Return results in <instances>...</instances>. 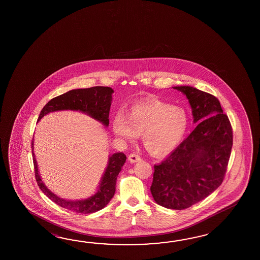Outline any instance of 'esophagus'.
<instances>
[{"instance_id": "obj_1", "label": "esophagus", "mask_w": 260, "mask_h": 260, "mask_svg": "<svg viewBox=\"0 0 260 260\" xmlns=\"http://www.w3.org/2000/svg\"><path fill=\"white\" fill-rule=\"evenodd\" d=\"M128 160L131 162H138L139 160H141V157L137 153H131L128 156Z\"/></svg>"}]
</instances>
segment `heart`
<instances>
[{
    "instance_id": "heart-1",
    "label": "heart",
    "mask_w": 260,
    "mask_h": 260,
    "mask_svg": "<svg viewBox=\"0 0 260 260\" xmlns=\"http://www.w3.org/2000/svg\"><path fill=\"white\" fill-rule=\"evenodd\" d=\"M188 127L185 111L158 100L132 106L127 116L118 112L112 120L117 137L134 141L142 135L144 146L151 154L165 155L181 141Z\"/></svg>"
}]
</instances>
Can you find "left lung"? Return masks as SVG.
Here are the masks:
<instances>
[{"instance_id":"left-lung-1","label":"left lung","mask_w":260,"mask_h":260,"mask_svg":"<svg viewBox=\"0 0 260 260\" xmlns=\"http://www.w3.org/2000/svg\"><path fill=\"white\" fill-rule=\"evenodd\" d=\"M174 88L186 94L198 125L170 156L154 166L150 192L158 205L183 210L206 198L223 182L233 135L215 95L191 86Z\"/></svg>"}]
</instances>
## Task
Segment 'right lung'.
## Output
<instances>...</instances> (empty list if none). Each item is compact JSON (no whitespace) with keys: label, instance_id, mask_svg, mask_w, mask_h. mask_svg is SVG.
<instances>
[{"label":"right lung","instance_id":"right-lung-1","mask_svg":"<svg viewBox=\"0 0 260 260\" xmlns=\"http://www.w3.org/2000/svg\"><path fill=\"white\" fill-rule=\"evenodd\" d=\"M112 93L113 90L111 87L107 86H94L90 88L75 89L69 91L65 94H61L50 100L41 111L38 121H40L45 114L52 111L72 110L85 112L95 120L102 122L106 126H108L110 122L109 114L111 109ZM31 147L34 149V141L31 142ZM32 157L35 178L41 190L56 205L68 210L82 214L94 213L104 208L106 205L110 203L111 198L115 193L117 177L122 170L123 164L126 160V156L122 152L111 155L108 167L106 168L104 176L101 179L98 192L88 199L82 201H68L57 197L44 186L38 173L37 162L35 160L34 150Z\"/></svg>","mask_w":260,"mask_h":260}]
</instances>
